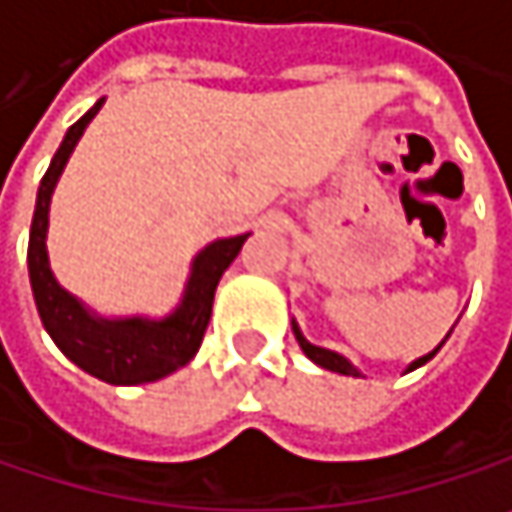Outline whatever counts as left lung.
<instances>
[{
	"instance_id": "obj_1",
	"label": "left lung",
	"mask_w": 512,
	"mask_h": 512,
	"mask_svg": "<svg viewBox=\"0 0 512 512\" xmlns=\"http://www.w3.org/2000/svg\"><path fill=\"white\" fill-rule=\"evenodd\" d=\"M293 334H296V340H299V346H302L304 354H307V357H310V360H313L316 366H322V369H331V372H340V375H354V378L360 375V372H357V369L351 366V363H349V360H346V357H343V354H337V351L322 349V346H313V343H307V340H304L302 328L296 325V319H293ZM442 343H445V340H442ZM442 343L434 351H428L425 357L413 360V363L407 366V372H413V369L425 366V363H428V360H431V357H434V354H437V351L442 349Z\"/></svg>"
}]
</instances>
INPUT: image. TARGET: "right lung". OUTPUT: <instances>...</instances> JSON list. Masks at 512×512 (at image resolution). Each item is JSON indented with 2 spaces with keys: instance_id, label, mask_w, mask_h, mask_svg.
<instances>
[{
  "instance_id": "right-lung-1",
  "label": "right lung",
  "mask_w": 512,
  "mask_h": 512,
  "mask_svg": "<svg viewBox=\"0 0 512 512\" xmlns=\"http://www.w3.org/2000/svg\"><path fill=\"white\" fill-rule=\"evenodd\" d=\"M102 105L105 99H99L84 117L70 125L64 143L58 146L55 158L40 181L31 234H28V278H31L37 313L43 319V328L55 340V346L64 351L78 369L90 372L93 378L105 384H117V387H134V384L161 381L196 357L202 337L208 331L216 284L222 272L231 266V260L240 255L249 234L213 240L193 257L181 304L163 319H149V316L108 319V316L93 313L87 304L67 293L52 275L49 252H46L49 202L75 143L81 140L84 128L99 114Z\"/></svg>"
}]
</instances>
